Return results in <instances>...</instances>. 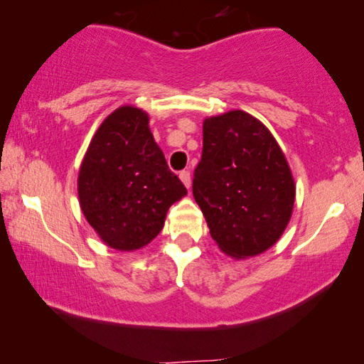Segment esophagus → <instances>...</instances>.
I'll list each match as a JSON object with an SVG mask.
<instances>
[{"instance_id": "1", "label": "esophagus", "mask_w": 364, "mask_h": 364, "mask_svg": "<svg viewBox=\"0 0 364 364\" xmlns=\"http://www.w3.org/2000/svg\"><path fill=\"white\" fill-rule=\"evenodd\" d=\"M178 177H181V181L183 182V186H186L187 188H191V172L188 171H182L181 173H178Z\"/></svg>"}]
</instances>
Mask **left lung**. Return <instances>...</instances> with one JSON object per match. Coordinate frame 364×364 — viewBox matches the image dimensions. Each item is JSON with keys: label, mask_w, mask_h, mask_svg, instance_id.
Listing matches in <instances>:
<instances>
[{"label": "left lung", "mask_w": 364, "mask_h": 364, "mask_svg": "<svg viewBox=\"0 0 364 364\" xmlns=\"http://www.w3.org/2000/svg\"><path fill=\"white\" fill-rule=\"evenodd\" d=\"M192 192L212 238L233 258L268 250L287 228L295 203V182L280 146L243 111L203 121Z\"/></svg>", "instance_id": "8db88e82"}]
</instances>
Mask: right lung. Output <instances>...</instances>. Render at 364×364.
I'll list each match as a JSON object with an SVG mask.
<instances>
[{
  "label": "right lung",
  "instance_id": "obj_1",
  "mask_svg": "<svg viewBox=\"0 0 364 364\" xmlns=\"http://www.w3.org/2000/svg\"><path fill=\"white\" fill-rule=\"evenodd\" d=\"M81 210L106 245L137 250L162 230L168 207L187 188L167 166L141 109L122 106L104 119L79 168Z\"/></svg>",
  "mask_w": 364,
  "mask_h": 364
}]
</instances>
